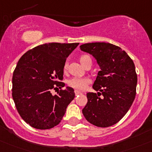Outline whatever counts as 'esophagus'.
<instances>
[{"label":"esophagus","instance_id":"34e87169","mask_svg":"<svg viewBox=\"0 0 152 152\" xmlns=\"http://www.w3.org/2000/svg\"><path fill=\"white\" fill-rule=\"evenodd\" d=\"M75 95H80V94H81V92H80V91H78V90H75Z\"/></svg>","mask_w":152,"mask_h":152}]
</instances>
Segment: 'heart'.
Listing matches in <instances>:
<instances>
[{
  "instance_id": "heart-1",
  "label": "heart",
  "mask_w": 152,
  "mask_h": 152,
  "mask_svg": "<svg viewBox=\"0 0 152 152\" xmlns=\"http://www.w3.org/2000/svg\"><path fill=\"white\" fill-rule=\"evenodd\" d=\"M91 58L89 55L87 54H83L81 55L80 57V61L82 64L84 66L88 60H90ZM68 67V63L66 62L64 64V67L63 69L64 71L66 70ZM89 83V80L88 78H80V77H74V78L70 79L68 81V84L71 86V87L74 88V89H79V90H83L86 87L88 83Z\"/></svg>"
}]
</instances>
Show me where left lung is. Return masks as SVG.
<instances>
[{
  "instance_id": "1",
  "label": "left lung",
  "mask_w": 152,
  "mask_h": 152,
  "mask_svg": "<svg viewBox=\"0 0 152 152\" xmlns=\"http://www.w3.org/2000/svg\"><path fill=\"white\" fill-rule=\"evenodd\" d=\"M80 48L95 57L101 69L92 86L99 92L86 94L88 102L82 113L95 126H112L123 118L135 99L134 62L125 50L110 43H86Z\"/></svg>"
}]
</instances>
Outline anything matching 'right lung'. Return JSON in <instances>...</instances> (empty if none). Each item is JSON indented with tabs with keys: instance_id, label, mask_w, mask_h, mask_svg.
Listing matches in <instances>:
<instances>
[{
	"instance_id": "right-lung-1",
	"label": "right lung",
	"mask_w": 152,
	"mask_h": 152,
	"mask_svg": "<svg viewBox=\"0 0 152 152\" xmlns=\"http://www.w3.org/2000/svg\"><path fill=\"white\" fill-rule=\"evenodd\" d=\"M79 43H46L26 52L12 75V99L24 122L37 129L58 125L75 98L72 87H64L63 67L66 58Z\"/></svg>"
}]
</instances>
